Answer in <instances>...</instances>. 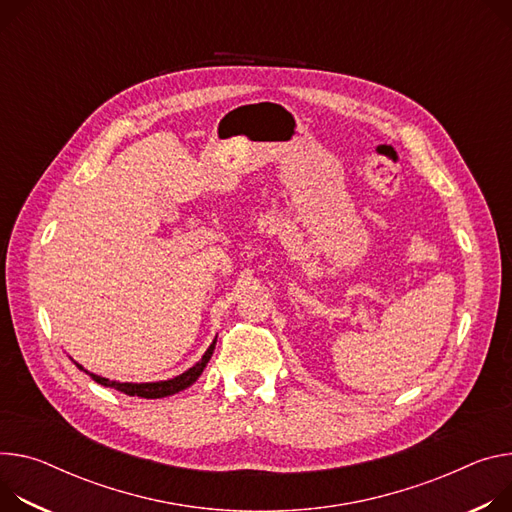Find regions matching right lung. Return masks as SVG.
I'll return each instance as SVG.
<instances>
[{"label":"right lung","mask_w":512,"mask_h":512,"mask_svg":"<svg viewBox=\"0 0 512 512\" xmlns=\"http://www.w3.org/2000/svg\"><path fill=\"white\" fill-rule=\"evenodd\" d=\"M214 345L216 341L208 347V351L202 355V359L190 367L188 371H183L181 376L177 378H171V380H165V382H147V384H130V382H114V380H108V378H102V376H96V374H89L87 369H83L79 363H75L79 369H83L85 374H89L91 378H94L98 384L106 386V388H114L118 392H124L128 396H138V398H165V396H171V394H177L185 388H190L200 376L202 371L206 367V363L210 361L212 353H214Z\"/></svg>","instance_id":"obj_1"}]
</instances>
